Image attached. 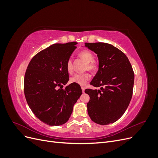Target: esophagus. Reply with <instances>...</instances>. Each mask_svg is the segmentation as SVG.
<instances>
[{
  "instance_id": "1",
  "label": "esophagus",
  "mask_w": 158,
  "mask_h": 158,
  "mask_svg": "<svg viewBox=\"0 0 158 158\" xmlns=\"http://www.w3.org/2000/svg\"><path fill=\"white\" fill-rule=\"evenodd\" d=\"M81 88H82V92L84 93V91H85V87H84V86H82V87H81Z\"/></svg>"
}]
</instances>
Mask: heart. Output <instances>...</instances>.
I'll return each instance as SVG.
<instances>
[{"instance_id": "heart-1", "label": "heart", "mask_w": 158, "mask_h": 158, "mask_svg": "<svg viewBox=\"0 0 158 158\" xmlns=\"http://www.w3.org/2000/svg\"><path fill=\"white\" fill-rule=\"evenodd\" d=\"M79 56L84 60L86 64L85 66V69L90 72L94 71L97 68L96 63L94 61V56L92 52L89 50H83L79 53ZM66 70L69 74L73 73V60L72 59H69L66 62ZM89 79V76L86 74H76L72 76L70 78V82L71 83L77 84L80 85H83L85 82Z\"/></svg>"}]
</instances>
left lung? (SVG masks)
<instances>
[{"label": "left lung", "mask_w": 158, "mask_h": 158, "mask_svg": "<svg viewBox=\"0 0 158 158\" xmlns=\"http://www.w3.org/2000/svg\"><path fill=\"white\" fill-rule=\"evenodd\" d=\"M97 54L99 69L90 84L99 89H86L89 96L88 113L92 121L109 125L120 118L132 98L135 74L125 53L106 43H85Z\"/></svg>", "instance_id": "1"}]
</instances>
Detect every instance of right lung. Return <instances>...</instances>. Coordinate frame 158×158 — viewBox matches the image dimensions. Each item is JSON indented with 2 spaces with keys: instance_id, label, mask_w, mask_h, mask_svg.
Returning a JSON list of instances; mask_svg holds the SVG:
<instances>
[{
  "instance_id": "add662e5",
  "label": "right lung",
  "mask_w": 158,
  "mask_h": 158,
  "mask_svg": "<svg viewBox=\"0 0 158 158\" xmlns=\"http://www.w3.org/2000/svg\"><path fill=\"white\" fill-rule=\"evenodd\" d=\"M76 42L53 44L33 57L25 74L24 94L37 118L50 126L69 121L74 105L82 95L80 85L69 80L66 62L76 48Z\"/></svg>"
}]
</instances>
